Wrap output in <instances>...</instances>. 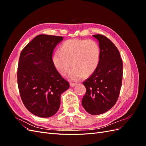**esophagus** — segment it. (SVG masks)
Wrapping results in <instances>:
<instances>
[{
	"mask_svg": "<svg viewBox=\"0 0 146 146\" xmlns=\"http://www.w3.org/2000/svg\"><path fill=\"white\" fill-rule=\"evenodd\" d=\"M76 85V83H70V86L71 87V88L74 87Z\"/></svg>",
	"mask_w": 146,
	"mask_h": 146,
	"instance_id": "esophagus-1",
	"label": "esophagus"
}]
</instances>
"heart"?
<instances>
[{
  "mask_svg": "<svg viewBox=\"0 0 146 146\" xmlns=\"http://www.w3.org/2000/svg\"><path fill=\"white\" fill-rule=\"evenodd\" d=\"M100 49L98 44L91 39H70L65 42L60 50L52 57L53 63L60 74L64 75L72 65L74 67L67 75L68 79L78 81L93 72L98 65Z\"/></svg>",
  "mask_w": 146,
  "mask_h": 146,
  "instance_id": "obj_1",
  "label": "heart"
}]
</instances>
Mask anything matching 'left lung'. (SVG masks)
<instances>
[{"label": "left lung", "mask_w": 146, "mask_h": 146, "mask_svg": "<svg viewBox=\"0 0 146 146\" xmlns=\"http://www.w3.org/2000/svg\"><path fill=\"white\" fill-rule=\"evenodd\" d=\"M99 42V61L91 76L83 83L86 92L82 104L92 115L107 112L115 105L122 85L123 64L120 53L108 38L94 35Z\"/></svg>", "instance_id": "8db88e82"}]
</instances>
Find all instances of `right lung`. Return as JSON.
I'll list each match as a JSON object with an SVG mask.
<instances>
[{
  "mask_svg": "<svg viewBox=\"0 0 146 146\" xmlns=\"http://www.w3.org/2000/svg\"><path fill=\"white\" fill-rule=\"evenodd\" d=\"M62 36L39 35L22 50L17 68V83L23 102L29 111L40 117L58 111L61 94L69 82L57 71L52 54Z\"/></svg>",
  "mask_w": 146,
  "mask_h": 146,
  "instance_id": "1",
  "label": "right lung"
}]
</instances>
